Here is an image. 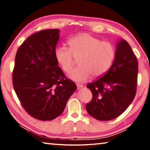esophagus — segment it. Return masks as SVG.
<instances>
[{"label": "esophagus", "instance_id": "34e87169", "mask_svg": "<svg viewBox=\"0 0 150 150\" xmlns=\"http://www.w3.org/2000/svg\"><path fill=\"white\" fill-rule=\"evenodd\" d=\"M77 89H81L83 88V84H81V83H77Z\"/></svg>", "mask_w": 150, "mask_h": 150}]
</instances>
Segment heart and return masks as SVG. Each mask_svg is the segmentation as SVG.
I'll use <instances>...</instances> for the list:
<instances>
[{
  "label": "heart",
  "instance_id": "obj_1",
  "mask_svg": "<svg viewBox=\"0 0 150 150\" xmlns=\"http://www.w3.org/2000/svg\"><path fill=\"white\" fill-rule=\"evenodd\" d=\"M69 49L58 47L54 50L57 63L65 73L71 70L74 59H79V67L69 74L71 79L78 82L100 77L110 69L115 58V50L110 42L101 41L86 33L76 35L68 40Z\"/></svg>",
  "mask_w": 150,
  "mask_h": 150
}]
</instances>
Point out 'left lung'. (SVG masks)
<instances>
[{"mask_svg": "<svg viewBox=\"0 0 150 150\" xmlns=\"http://www.w3.org/2000/svg\"><path fill=\"white\" fill-rule=\"evenodd\" d=\"M138 62L129 43L121 39L116 45L115 59L108 71L86 87L92 93L86 111L99 121L117 117L134 100L137 89Z\"/></svg>", "mask_w": 150, "mask_h": 150, "instance_id": "1", "label": "left lung"}]
</instances>
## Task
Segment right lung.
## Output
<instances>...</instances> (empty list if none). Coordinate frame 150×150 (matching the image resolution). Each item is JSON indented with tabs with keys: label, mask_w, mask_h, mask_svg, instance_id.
Wrapping results in <instances>:
<instances>
[{
	"label": "right lung",
	"mask_w": 150,
	"mask_h": 150,
	"mask_svg": "<svg viewBox=\"0 0 150 150\" xmlns=\"http://www.w3.org/2000/svg\"><path fill=\"white\" fill-rule=\"evenodd\" d=\"M59 33L58 29L35 33L20 46L15 58L13 88L25 110L40 121L60 115L77 89L54 56Z\"/></svg>",
	"instance_id": "right-lung-1"
}]
</instances>
